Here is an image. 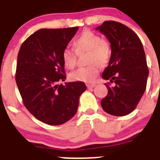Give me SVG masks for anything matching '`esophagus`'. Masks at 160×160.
<instances>
[{"label": "esophagus", "mask_w": 160, "mask_h": 160, "mask_svg": "<svg viewBox=\"0 0 160 160\" xmlns=\"http://www.w3.org/2000/svg\"><path fill=\"white\" fill-rule=\"evenodd\" d=\"M95 87V84L94 83H88L87 84V88H88V89H90V88H93Z\"/></svg>", "instance_id": "1"}]
</instances>
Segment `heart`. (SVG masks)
<instances>
[{
    "mask_svg": "<svg viewBox=\"0 0 160 160\" xmlns=\"http://www.w3.org/2000/svg\"><path fill=\"white\" fill-rule=\"evenodd\" d=\"M72 45L77 54L88 52V62L92 64L73 71L70 73L69 78L71 81H93L101 70L99 64L101 66L106 65L110 59L111 49L108 43L98 34L86 30L74 40ZM76 53L68 48L62 50L61 54L62 63L68 70H72L76 67Z\"/></svg>",
    "mask_w": 160,
    "mask_h": 160,
    "instance_id": "obj_1",
    "label": "heart"
}]
</instances>
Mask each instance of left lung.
<instances>
[{
  "label": "left lung",
  "instance_id": "left-lung-1",
  "mask_svg": "<svg viewBox=\"0 0 160 160\" xmlns=\"http://www.w3.org/2000/svg\"><path fill=\"white\" fill-rule=\"evenodd\" d=\"M96 30L107 37L111 48L102 78L114 83L113 87L105 83L108 91L101 107L111 115H127L138 105L147 84L149 69L142 44L135 32L119 22L107 21Z\"/></svg>",
  "mask_w": 160,
  "mask_h": 160
}]
</instances>
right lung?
<instances>
[{"label": "right lung", "mask_w": 160, "mask_h": 160, "mask_svg": "<svg viewBox=\"0 0 160 160\" xmlns=\"http://www.w3.org/2000/svg\"><path fill=\"white\" fill-rule=\"evenodd\" d=\"M78 28H42L19 49L15 80L24 105L47 125H62L72 118L87 90L83 82L58 84L66 80L61 54Z\"/></svg>", "instance_id": "obj_1"}]
</instances>
